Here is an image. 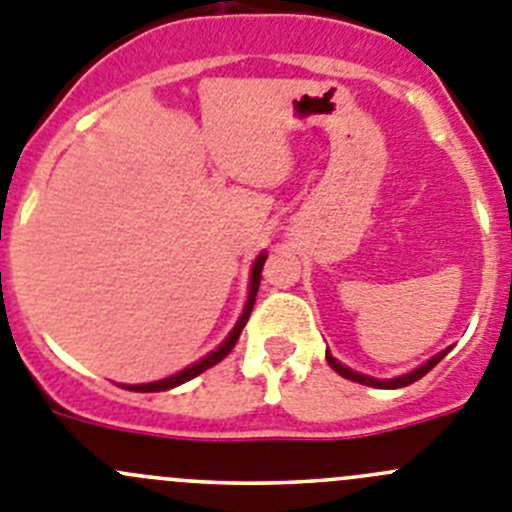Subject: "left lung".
Instances as JSON below:
<instances>
[{"instance_id":"1","label":"left lung","mask_w":512,"mask_h":512,"mask_svg":"<svg viewBox=\"0 0 512 512\" xmlns=\"http://www.w3.org/2000/svg\"><path fill=\"white\" fill-rule=\"evenodd\" d=\"M450 348H452V346H450ZM450 348H444V351H439L437 356H432V358H429V361H424L422 366H417V369H412V371H409V374L394 376V379H374V376H366V374H361V371L348 369V366H343L341 361H336V358L331 356V351H326V361H328V364H331V369L336 371V374L346 376V379H351V381H358V384L374 386V389H401V386L414 384V381L422 379L424 374H429V371H432L434 366H437L439 361H442V358L447 356V353H450Z\"/></svg>"}]
</instances>
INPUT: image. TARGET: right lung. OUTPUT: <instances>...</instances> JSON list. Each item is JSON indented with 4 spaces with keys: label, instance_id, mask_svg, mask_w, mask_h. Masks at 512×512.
I'll return each instance as SVG.
<instances>
[{
    "label": "right lung",
    "instance_id": "add662e5",
    "mask_svg": "<svg viewBox=\"0 0 512 512\" xmlns=\"http://www.w3.org/2000/svg\"><path fill=\"white\" fill-rule=\"evenodd\" d=\"M267 260V252H260V255L255 257V262H252V270H250V290H247V303L245 308H242L240 318H237V323H234L232 331L227 333V338H224L222 343H219L214 351H209L207 356H202L199 361H194L191 366H186V369H181L179 374H171L166 376V379H159V381H151V384H123V389H131V391H166V389H174V386H181L186 384V381H191L194 376H199L202 371L212 369L214 364H219L224 356H227L229 351L234 348V343H237V338H240L242 328H245L247 318H250L252 313V305H255V295H257V288H260V272H262V265H265Z\"/></svg>",
    "mask_w": 512,
    "mask_h": 512
}]
</instances>
